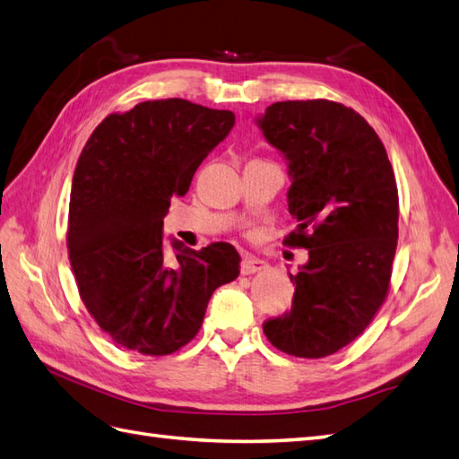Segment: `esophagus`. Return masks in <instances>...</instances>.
<instances>
[{"instance_id": "esophagus-1", "label": "esophagus", "mask_w": 459, "mask_h": 459, "mask_svg": "<svg viewBox=\"0 0 459 459\" xmlns=\"http://www.w3.org/2000/svg\"><path fill=\"white\" fill-rule=\"evenodd\" d=\"M262 270H265V262H264V260L255 258V255H252V254L242 255V262H240V272H242L244 275H250V273L262 272Z\"/></svg>"}]
</instances>
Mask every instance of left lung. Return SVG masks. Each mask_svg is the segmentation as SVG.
<instances>
[{
	"mask_svg": "<svg viewBox=\"0 0 459 459\" xmlns=\"http://www.w3.org/2000/svg\"><path fill=\"white\" fill-rule=\"evenodd\" d=\"M290 162L283 242L307 248L290 273L291 311L264 323L270 342L295 358H325L364 333L385 301L399 238V194L385 146L351 108L328 100L278 101L258 119Z\"/></svg>",
	"mask_w": 459,
	"mask_h": 459,
	"instance_id": "8db88e82",
	"label": "left lung"
}]
</instances>
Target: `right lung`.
<instances>
[{
	"label": "right lung",
	"mask_w": 459,
	"mask_h": 459,
	"mask_svg": "<svg viewBox=\"0 0 459 459\" xmlns=\"http://www.w3.org/2000/svg\"><path fill=\"white\" fill-rule=\"evenodd\" d=\"M234 126L232 111L156 100L111 113L80 154L72 179L68 255L82 301L115 344L174 354L195 338L217 287L240 273L232 244L164 250L174 195Z\"/></svg>",
	"instance_id": "1"
}]
</instances>
